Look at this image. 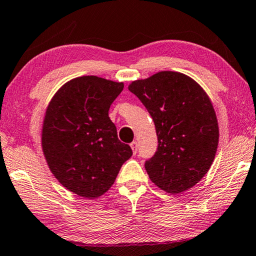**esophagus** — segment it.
<instances>
[{
	"label": "esophagus",
	"mask_w": 256,
	"mask_h": 256,
	"mask_svg": "<svg viewBox=\"0 0 256 256\" xmlns=\"http://www.w3.org/2000/svg\"><path fill=\"white\" fill-rule=\"evenodd\" d=\"M130 148L132 150V153L136 154L137 150H138V143H137V142H132V143H130Z\"/></svg>",
	"instance_id": "esophagus-1"
}]
</instances>
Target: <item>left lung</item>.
Returning <instances> with one entry per match:
<instances>
[{
  "instance_id": "left-lung-1",
  "label": "left lung",
  "mask_w": 256,
  "mask_h": 256,
  "mask_svg": "<svg viewBox=\"0 0 256 256\" xmlns=\"http://www.w3.org/2000/svg\"><path fill=\"white\" fill-rule=\"evenodd\" d=\"M128 88L156 124V152L145 161L150 179L170 194L190 190L210 169L219 143L208 96L192 78L174 71L132 82Z\"/></svg>"
}]
</instances>
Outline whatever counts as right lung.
<instances>
[{
    "instance_id": "1",
    "label": "right lung",
    "mask_w": 256,
    "mask_h": 256,
    "mask_svg": "<svg viewBox=\"0 0 256 256\" xmlns=\"http://www.w3.org/2000/svg\"><path fill=\"white\" fill-rule=\"evenodd\" d=\"M122 90V82L78 77L56 92L46 110L42 132L46 161L58 182L82 198L104 194L132 156L108 118Z\"/></svg>"
}]
</instances>
